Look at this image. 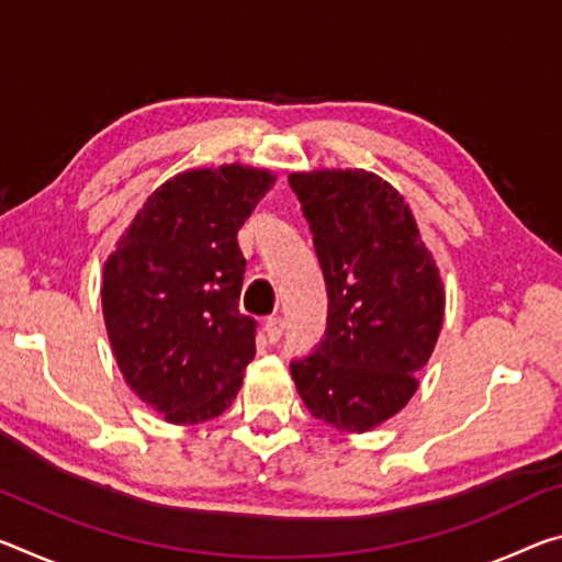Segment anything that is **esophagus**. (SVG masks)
<instances>
[{
  "instance_id": "esophagus-1",
  "label": "esophagus",
  "mask_w": 562,
  "mask_h": 562,
  "mask_svg": "<svg viewBox=\"0 0 562 562\" xmlns=\"http://www.w3.org/2000/svg\"><path fill=\"white\" fill-rule=\"evenodd\" d=\"M282 329H284L282 317H267V319H265V333H267V340H270L272 345H274V342H280Z\"/></svg>"
}]
</instances>
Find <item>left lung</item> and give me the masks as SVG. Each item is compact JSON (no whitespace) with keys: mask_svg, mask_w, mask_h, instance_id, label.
I'll return each mask as SVG.
<instances>
[{"mask_svg":"<svg viewBox=\"0 0 562 562\" xmlns=\"http://www.w3.org/2000/svg\"><path fill=\"white\" fill-rule=\"evenodd\" d=\"M327 288L325 337L290 372L302 403L342 432L407 405L438 342L445 292L413 212L364 169L292 172Z\"/></svg>","mask_w":562,"mask_h":562,"instance_id":"8db88e82","label":"left lung"}]
</instances>
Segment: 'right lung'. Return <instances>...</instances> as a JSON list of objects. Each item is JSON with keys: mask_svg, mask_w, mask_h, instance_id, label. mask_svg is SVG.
I'll return each instance as SVG.
<instances>
[{"mask_svg": "<svg viewBox=\"0 0 562 562\" xmlns=\"http://www.w3.org/2000/svg\"><path fill=\"white\" fill-rule=\"evenodd\" d=\"M272 182L267 169L243 165L175 175L106 257L102 313L114 358L167 423L225 413L255 358L257 323L239 313L247 260L237 233Z\"/></svg>", "mask_w": 562, "mask_h": 562, "instance_id": "1", "label": "right lung"}]
</instances>
